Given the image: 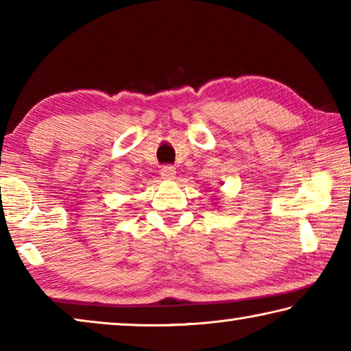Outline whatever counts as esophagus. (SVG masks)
Returning a JSON list of instances; mask_svg holds the SVG:
<instances>
[{
	"instance_id": "34e87169",
	"label": "esophagus",
	"mask_w": 351,
	"mask_h": 351,
	"mask_svg": "<svg viewBox=\"0 0 351 351\" xmlns=\"http://www.w3.org/2000/svg\"><path fill=\"white\" fill-rule=\"evenodd\" d=\"M175 175H176V170L175 167H171V165H164L161 169V176L164 180H175Z\"/></svg>"
}]
</instances>
